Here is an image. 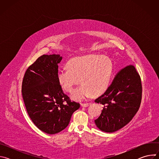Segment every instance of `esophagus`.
Segmentation results:
<instances>
[{
	"instance_id": "34e87169",
	"label": "esophagus",
	"mask_w": 159,
	"mask_h": 159,
	"mask_svg": "<svg viewBox=\"0 0 159 159\" xmlns=\"http://www.w3.org/2000/svg\"><path fill=\"white\" fill-rule=\"evenodd\" d=\"M90 104H91V103H90V102H89V103H82L81 104V106H82V107H87V106H89Z\"/></svg>"
}]
</instances>
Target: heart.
Here are the masks:
<instances>
[{
	"mask_svg": "<svg viewBox=\"0 0 159 159\" xmlns=\"http://www.w3.org/2000/svg\"><path fill=\"white\" fill-rule=\"evenodd\" d=\"M66 68L67 70L57 72V80L65 91L69 93L80 82L82 85L72 96L77 101L104 93L109 87L113 71L111 60L96 54L74 57L66 63Z\"/></svg>",
	"mask_w": 159,
	"mask_h": 159,
	"instance_id": "b5f03b06",
	"label": "heart"
}]
</instances>
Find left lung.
Instances as JSON below:
<instances>
[{
  "label": "left lung",
  "instance_id": "obj_1",
  "mask_svg": "<svg viewBox=\"0 0 159 159\" xmlns=\"http://www.w3.org/2000/svg\"><path fill=\"white\" fill-rule=\"evenodd\" d=\"M142 86L140 75L133 65H128L115 76L106 92L95 100L103 105L97 127L107 133L115 132L126 125L139 111Z\"/></svg>",
  "mask_w": 159,
  "mask_h": 159
}]
</instances>
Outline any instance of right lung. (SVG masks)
Returning a JSON list of instances; mask_svg holds the SVG:
<instances>
[{"mask_svg":"<svg viewBox=\"0 0 159 159\" xmlns=\"http://www.w3.org/2000/svg\"><path fill=\"white\" fill-rule=\"evenodd\" d=\"M60 55H43L30 65L22 83V95L33 123L42 131L55 134L69 124L80 104L71 101L57 80Z\"/></svg>","mask_w":159,"mask_h":159,"instance_id":"obj_1","label":"right lung"}]
</instances>
